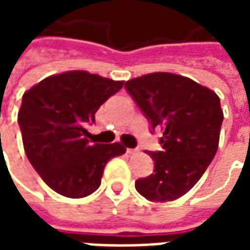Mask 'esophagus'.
Here are the masks:
<instances>
[{
  "label": "esophagus",
  "instance_id": "1",
  "mask_svg": "<svg viewBox=\"0 0 250 250\" xmlns=\"http://www.w3.org/2000/svg\"><path fill=\"white\" fill-rule=\"evenodd\" d=\"M139 151V148H127V152L128 154H135V152Z\"/></svg>",
  "mask_w": 250,
  "mask_h": 250
}]
</instances>
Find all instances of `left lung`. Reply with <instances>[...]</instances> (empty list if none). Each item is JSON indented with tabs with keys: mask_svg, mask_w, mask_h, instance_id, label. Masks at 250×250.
<instances>
[{
	"mask_svg": "<svg viewBox=\"0 0 250 250\" xmlns=\"http://www.w3.org/2000/svg\"><path fill=\"white\" fill-rule=\"evenodd\" d=\"M127 92L151 128L162 130V151H150L154 173L135 182L138 193L155 202L182 197L213 161L224 112L220 98L191 79L155 72L125 82Z\"/></svg>",
	"mask_w": 250,
	"mask_h": 250,
	"instance_id": "left-lung-1",
	"label": "left lung"
}]
</instances>
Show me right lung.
<instances>
[{"instance_id":"1","label":"right lung","mask_w":250,"mask_h":250,"mask_svg":"<svg viewBox=\"0 0 250 250\" xmlns=\"http://www.w3.org/2000/svg\"><path fill=\"white\" fill-rule=\"evenodd\" d=\"M125 82L85 71H69L41 80L26 91L19 111L25 154L52 190L83 198L100 186L105 165L123 155L120 143H91L88 125L100 105Z\"/></svg>"}]
</instances>
